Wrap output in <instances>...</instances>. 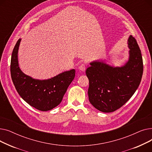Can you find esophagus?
<instances>
[{"label":"esophagus","mask_w":152,"mask_h":152,"mask_svg":"<svg viewBox=\"0 0 152 152\" xmlns=\"http://www.w3.org/2000/svg\"><path fill=\"white\" fill-rule=\"evenodd\" d=\"M79 69L83 72H84L86 70V66L84 64H83V63L81 64V65L79 66Z\"/></svg>","instance_id":"1"}]
</instances>
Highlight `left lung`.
Segmentation results:
<instances>
[{"label":"left lung","instance_id":"8db88e82","mask_svg":"<svg viewBox=\"0 0 152 152\" xmlns=\"http://www.w3.org/2000/svg\"><path fill=\"white\" fill-rule=\"evenodd\" d=\"M129 59L121 66L95 60L86 71L89 79V100L98 110L113 112L128 101L137 89L143 74V60L136 40L130 35Z\"/></svg>","mask_w":152,"mask_h":152}]
</instances>
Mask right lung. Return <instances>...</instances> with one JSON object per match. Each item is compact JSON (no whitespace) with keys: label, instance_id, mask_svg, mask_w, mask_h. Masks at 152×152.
Returning <instances> with one entry per match:
<instances>
[{"label":"right lung","instance_id":"obj_1","mask_svg":"<svg viewBox=\"0 0 152 152\" xmlns=\"http://www.w3.org/2000/svg\"><path fill=\"white\" fill-rule=\"evenodd\" d=\"M20 39L12 52L10 72L13 84L20 97L33 107L49 111L61 103L68 86L75 76L74 69L63 72L50 79L39 80L25 75L20 69L18 60Z\"/></svg>","mask_w":152,"mask_h":152}]
</instances>
